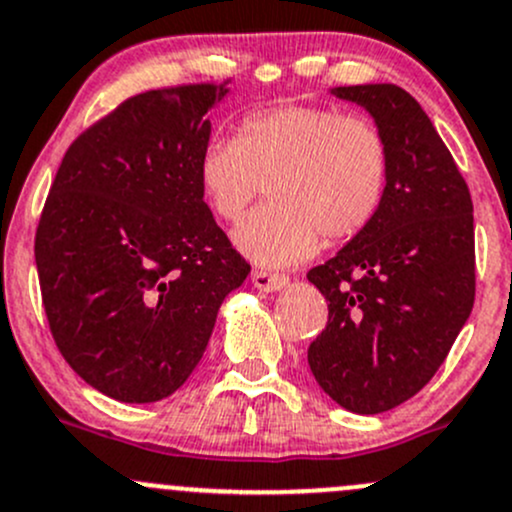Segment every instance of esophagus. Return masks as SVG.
<instances>
[{"instance_id":"1","label":"esophagus","mask_w":512,"mask_h":512,"mask_svg":"<svg viewBox=\"0 0 512 512\" xmlns=\"http://www.w3.org/2000/svg\"><path fill=\"white\" fill-rule=\"evenodd\" d=\"M252 284L262 292H279L289 284V277L282 272H267V270H252Z\"/></svg>"}]
</instances>
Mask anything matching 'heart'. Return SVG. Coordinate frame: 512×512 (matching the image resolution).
Returning <instances> with one entry per match:
<instances>
[{
	"mask_svg": "<svg viewBox=\"0 0 512 512\" xmlns=\"http://www.w3.org/2000/svg\"><path fill=\"white\" fill-rule=\"evenodd\" d=\"M196 179L215 218L238 220L267 184L270 206L235 228V247L262 267H289L346 242L383 208L390 144L370 117L333 105H282L242 117L238 137L201 147Z\"/></svg>",
	"mask_w": 512,
	"mask_h": 512,
	"instance_id": "b5f03b06",
	"label": "heart"
}]
</instances>
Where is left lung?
I'll return each instance as SVG.
<instances>
[{
    "label": "left lung",
    "mask_w": 512,
    "mask_h": 512,
    "mask_svg": "<svg viewBox=\"0 0 512 512\" xmlns=\"http://www.w3.org/2000/svg\"><path fill=\"white\" fill-rule=\"evenodd\" d=\"M390 144L378 218L336 257L309 270L328 321L309 368L331 400L378 414L417 395L454 346L476 297L469 186L427 112L390 83L343 85Z\"/></svg>",
    "instance_id": "left-lung-1"
}]
</instances>
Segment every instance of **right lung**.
<instances>
[{"mask_svg":"<svg viewBox=\"0 0 512 512\" xmlns=\"http://www.w3.org/2000/svg\"><path fill=\"white\" fill-rule=\"evenodd\" d=\"M228 80L139 93L68 147L36 228L51 336L120 402H157L203 358L250 265L203 201L196 159Z\"/></svg>","mask_w":512,"mask_h":512,"instance_id":"1","label":"right lung"}]
</instances>
